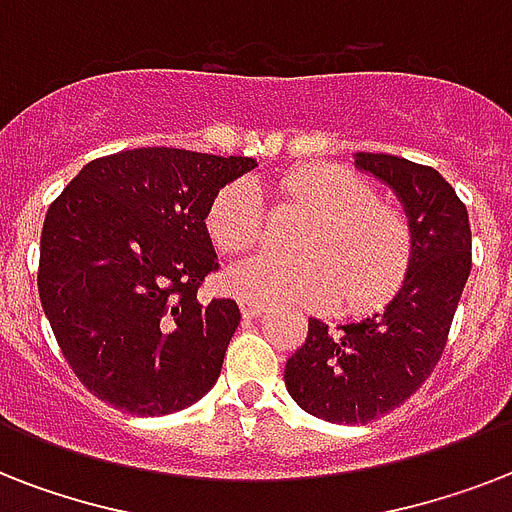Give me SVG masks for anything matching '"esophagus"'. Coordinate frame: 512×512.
<instances>
[{
  "mask_svg": "<svg viewBox=\"0 0 512 512\" xmlns=\"http://www.w3.org/2000/svg\"><path fill=\"white\" fill-rule=\"evenodd\" d=\"M239 308H241V316H244V319H257V316H263L265 313L263 303H257V300H247V297H241Z\"/></svg>",
  "mask_w": 512,
  "mask_h": 512,
  "instance_id": "obj_1",
  "label": "esophagus"
}]
</instances>
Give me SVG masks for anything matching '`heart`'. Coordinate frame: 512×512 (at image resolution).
I'll return each instance as SVG.
<instances>
[{"label":"heart","instance_id":"1","mask_svg":"<svg viewBox=\"0 0 512 512\" xmlns=\"http://www.w3.org/2000/svg\"><path fill=\"white\" fill-rule=\"evenodd\" d=\"M287 207L311 215L297 252L284 260L252 255L233 265L228 287L257 303L337 305L366 311L388 300L404 281L412 257V231L398 209L377 201L364 175L340 164H308L279 180ZM207 231L225 255H239L263 241L268 207L255 180L241 177L217 191L209 204Z\"/></svg>","mask_w":512,"mask_h":512}]
</instances>
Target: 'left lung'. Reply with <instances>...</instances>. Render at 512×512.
Masks as SVG:
<instances>
[{
    "mask_svg": "<svg viewBox=\"0 0 512 512\" xmlns=\"http://www.w3.org/2000/svg\"><path fill=\"white\" fill-rule=\"evenodd\" d=\"M358 170L393 188L412 231L409 271L385 311L329 327L308 319L284 382L297 406L327 422H372L422 388L441 361L470 276L468 209L433 167L356 154Z\"/></svg>",
    "mask_w": 512,
    "mask_h": 512,
    "instance_id": "obj_1",
    "label": "left lung"
}]
</instances>
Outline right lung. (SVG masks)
Returning <instances> with one entry per match:
<instances>
[{
	"label": "right lung",
	"mask_w": 512,
	"mask_h": 512,
	"mask_svg": "<svg viewBox=\"0 0 512 512\" xmlns=\"http://www.w3.org/2000/svg\"><path fill=\"white\" fill-rule=\"evenodd\" d=\"M255 167L249 156L135 148L90 162L52 201L39 300L92 396L162 417L215 385L241 313L196 297L217 271L204 220L217 191Z\"/></svg>",
	"instance_id": "add662e5"
}]
</instances>
